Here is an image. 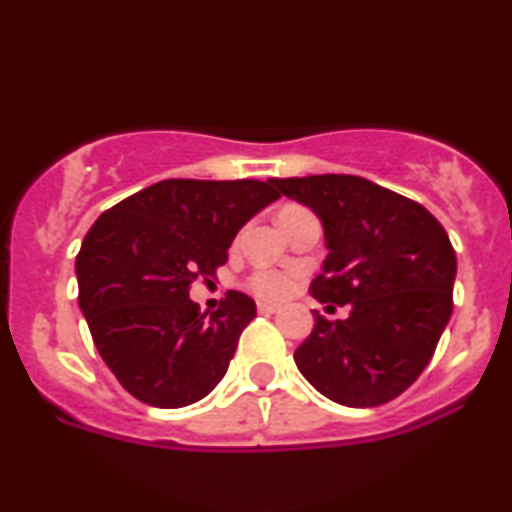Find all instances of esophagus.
Instances as JSON below:
<instances>
[{
  "label": "esophagus",
  "mask_w": 512,
  "mask_h": 512,
  "mask_svg": "<svg viewBox=\"0 0 512 512\" xmlns=\"http://www.w3.org/2000/svg\"><path fill=\"white\" fill-rule=\"evenodd\" d=\"M257 310H260L262 315H272V313H276V310H279V305L269 303V301H260V303H257Z\"/></svg>",
  "instance_id": "1"
}]
</instances>
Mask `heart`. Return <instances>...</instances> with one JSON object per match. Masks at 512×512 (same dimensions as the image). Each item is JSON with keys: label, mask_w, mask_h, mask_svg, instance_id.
Listing matches in <instances>:
<instances>
[{"label": "heart", "mask_w": 512, "mask_h": 512, "mask_svg": "<svg viewBox=\"0 0 512 512\" xmlns=\"http://www.w3.org/2000/svg\"><path fill=\"white\" fill-rule=\"evenodd\" d=\"M248 286L257 296L281 298L291 291L293 276L289 272H276V269H262V272L250 276Z\"/></svg>", "instance_id": "heart-1"}]
</instances>
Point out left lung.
<instances>
[{"instance_id": "left-lung-1", "label": "left lung", "mask_w": 512, "mask_h": 512, "mask_svg": "<svg viewBox=\"0 0 512 512\" xmlns=\"http://www.w3.org/2000/svg\"><path fill=\"white\" fill-rule=\"evenodd\" d=\"M272 185L313 209L325 231L313 298L351 305L334 322L315 310L313 332L293 354L298 370L344 407L390 402L428 366L452 315L457 260L448 233L419 202L358 175Z\"/></svg>"}]
</instances>
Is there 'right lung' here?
I'll list each match as a JSON object with an SVG mask.
<instances>
[{
	"mask_svg": "<svg viewBox=\"0 0 512 512\" xmlns=\"http://www.w3.org/2000/svg\"><path fill=\"white\" fill-rule=\"evenodd\" d=\"M279 197L272 180H161L98 216L76 255L79 308L129 395L178 409L221 383L255 301L228 291L207 315L190 286L214 279L240 228Z\"/></svg>",
	"mask_w": 512,
	"mask_h": 512,
	"instance_id": "1",
	"label": "right lung"
}]
</instances>
